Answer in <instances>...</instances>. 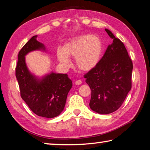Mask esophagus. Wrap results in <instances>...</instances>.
Listing matches in <instances>:
<instances>
[{
  "label": "esophagus",
  "mask_w": 150,
  "mask_h": 150,
  "mask_svg": "<svg viewBox=\"0 0 150 150\" xmlns=\"http://www.w3.org/2000/svg\"><path fill=\"white\" fill-rule=\"evenodd\" d=\"M75 83L76 85H80L81 83H82V81H81V80H77V81H75Z\"/></svg>",
  "instance_id": "34e87169"
}]
</instances>
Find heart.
<instances>
[{
    "instance_id": "b5f03b06",
    "label": "heart",
    "mask_w": 150,
    "mask_h": 150,
    "mask_svg": "<svg viewBox=\"0 0 150 150\" xmlns=\"http://www.w3.org/2000/svg\"><path fill=\"white\" fill-rule=\"evenodd\" d=\"M103 52V42L96 35H82L66 43L64 48L57 50L59 62L65 68L71 67L72 62L69 56L75 58L79 69L89 71L99 63Z\"/></svg>"
}]
</instances>
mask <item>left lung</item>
I'll use <instances>...</instances> for the list:
<instances>
[{"instance_id": "1", "label": "left lung", "mask_w": 150, "mask_h": 150, "mask_svg": "<svg viewBox=\"0 0 150 150\" xmlns=\"http://www.w3.org/2000/svg\"><path fill=\"white\" fill-rule=\"evenodd\" d=\"M112 43L96 67L84 75L91 90V110L101 115L120 107L132 87V62L122 42L105 29Z\"/></svg>"}]
</instances>
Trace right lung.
<instances>
[{
	"label": "right lung",
	"mask_w": 150,
	"mask_h": 150,
	"mask_svg": "<svg viewBox=\"0 0 150 150\" xmlns=\"http://www.w3.org/2000/svg\"><path fill=\"white\" fill-rule=\"evenodd\" d=\"M36 38L33 36L19 52L16 77L21 97L30 110L39 116L52 118L63 110L73 84L67 74L52 72L40 78L30 71L25 56L33 51H46Z\"/></svg>",
	"instance_id": "add662e5"
}]
</instances>
